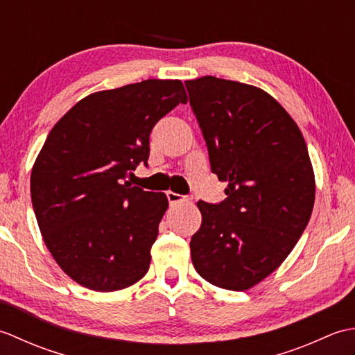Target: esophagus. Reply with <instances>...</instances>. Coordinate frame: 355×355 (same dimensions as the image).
<instances>
[{
  "instance_id": "34e87169",
  "label": "esophagus",
  "mask_w": 355,
  "mask_h": 355,
  "mask_svg": "<svg viewBox=\"0 0 355 355\" xmlns=\"http://www.w3.org/2000/svg\"><path fill=\"white\" fill-rule=\"evenodd\" d=\"M166 197H168V200H169L171 205H177V202L186 201V198L183 197V195L175 193V192H172V191H168V192H166Z\"/></svg>"
}]
</instances>
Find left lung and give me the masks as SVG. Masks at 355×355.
<instances>
[{"label":"left lung","instance_id":"1","mask_svg":"<svg viewBox=\"0 0 355 355\" xmlns=\"http://www.w3.org/2000/svg\"><path fill=\"white\" fill-rule=\"evenodd\" d=\"M210 169L224 201H198L191 239L195 270L220 288L244 291L281 266L313 212L315 183L299 126L263 89L202 76L186 80Z\"/></svg>","mask_w":355,"mask_h":355}]
</instances>
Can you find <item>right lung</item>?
I'll return each instance as SVG.
<instances>
[{
    "mask_svg": "<svg viewBox=\"0 0 355 355\" xmlns=\"http://www.w3.org/2000/svg\"><path fill=\"white\" fill-rule=\"evenodd\" d=\"M186 102L182 80L148 79L89 94L53 126L30 193L44 243L73 281L116 291L146 275L168 198L126 178L148 166L155 123Z\"/></svg>",
    "mask_w": 355,
    "mask_h": 355,
    "instance_id": "obj_1",
    "label": "right lung"
}]
</instances>
